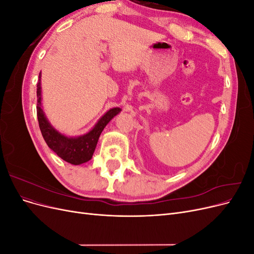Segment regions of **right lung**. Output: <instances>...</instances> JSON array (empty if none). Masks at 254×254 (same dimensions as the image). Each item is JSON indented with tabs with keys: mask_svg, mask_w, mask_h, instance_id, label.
<instances>
[{
	"mask_svg": "<svg viewBox=\"0 0 254 254\" xmlns=\"http://www.w3.org/2000/svg\"><path fill=\"white\" fill-rule=\"evenodd\" d=\"M41 72L39 73V80L37 83V117L39 122V127L44 141L49 147L57 153L65 162L73 165H79L88 162L93 156L97 145L99 135H101L107 124L118 115L122 109L119 107L111 108L97 121L94 127L87 133L78 136H67L59 132L56 128L52 126L47 115L42 109L41 98Z\"/></svg>",
	"mask_w": 254,
	"mask_h": 254,
	"instance_id": "right-lung-1",
	"label": "right lung"
}]
</instances>
